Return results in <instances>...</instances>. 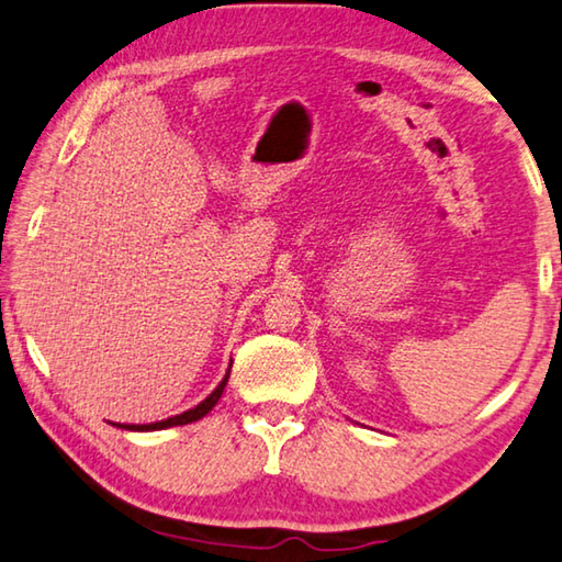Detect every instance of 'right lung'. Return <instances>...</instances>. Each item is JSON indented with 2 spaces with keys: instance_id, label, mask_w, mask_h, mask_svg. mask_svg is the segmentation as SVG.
I'll return each instance as SVG.
<instances>
[{
  "instance_id": "right-lung-1",
  "label": "right lung",
  "mask_w": 562,
  "mask_h": 562,
  "mask_svg": "<svg viewBox=\"0 0 562 562\" xmlns=\"http://www.w3.org/2000/svg\"><path fill=\"white\" fill-rule=\"evenodd\" d=\"M229 380V372L225 378H222L220 385L212 390V393L202 400L200 405H194L192 409H187V413H180L175 417H167V420H159V423H153V425H117V427H124V430H165V427H175V425H190L194 420H202L204 415L210 413L212 407L217 405V400L222 397V393H225V385Z\"/></svg>"
}]
</instances>
